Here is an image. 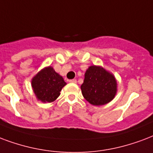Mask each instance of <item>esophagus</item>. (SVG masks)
Masks as SVG:
<instances>
[{
	"mask_svg": "<svg viewBox=\"0 0 153 153\" xmlns=\"http://www.w3.org/2000/svg\"><path fill=\"white\" fill-rule=\"evenodd\" d=\"M69 82H71V83H77V80L76 79H71V80H69Z\"/></svg>",
	"mask_w": 153,
	"mask_h": 153,
	"instance_id": "1",
	"label": "esophagus"
}]
</instances>
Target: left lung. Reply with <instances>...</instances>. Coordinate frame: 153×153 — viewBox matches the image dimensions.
Listing matches in <instances>:
<instances>
[{
	"label": "left lung",
	"instance_id": "obj_1",
	"mask_svg": "<svg viewBox=\"0 0 153 153\" xmlns=\"http://www.w3.org/2000/svg\"><path fill=\"white\" fill-rule=\"evenodd\" d=\"M82 94L94 106L110 102L117 93V81L112 73L101 66H90L81 85Z\"/></svg>",
	"mask_w": 153,
	"mask_h": 153
}]
</instances>
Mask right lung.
<instances>
[{"instance_id":"obj_1","label":"right lung","mask_w":153,"mask_h":153,"mask_svg":"<svg viewBox=\"0 0 153 153\" xmlns=\"http://www.w3.org/2000/svg\"><path fill=\"white\" fill-rule=\"evenodd\" d=\"M66 85L62 76L52 66H45L31 80V87L37 100L42 102H52L60 95L62 87Z\"/></svg>"}]
</instances>
